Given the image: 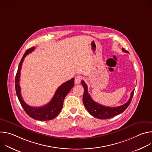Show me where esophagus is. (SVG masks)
<instances>
[{"instance_id": "obj_1", "label": "esophagus", "mask_w": 152, "mask_h": 152, "mask_svg": "<svg viewBox=\"0 0 152 152\" xmlns=\"http://www.w3.org/2000/svg\"><path fill=\"white\" fill-rule=\"evenodd\" d=\"M82 80V77L80 76H77L75 77V84H79Z\"/></svg>"}]
</instances>
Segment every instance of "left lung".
Here are the masks:
<instances>
[{"instance_id":"8db88e82","label":"left lung","mask_w":152,"mask_h":152,"mask_svg":"<svg viewBox=\"0 0 152 152\" xmlns=\"http://www.w3.org/2000/svg\"><path fill=\"white\" fill-rule=\"evenodd\" d=\"M122 50L124 52H127V51L123 48H122ZM81 83L84 89L82 100L83 104L86 110L92 116L99 119L111 118L122 113L131 103L134 93V90L131 93L130 99L125 104L117 107H108L94 102L88 93L87 85L83 80L81 81Z\"/></svg>"}]
</instances>
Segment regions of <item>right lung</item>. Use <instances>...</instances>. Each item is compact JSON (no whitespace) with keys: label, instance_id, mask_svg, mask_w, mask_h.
Instances as JSON below:
<instances>
[{"label":"right lung","instance_id":"1","mask_svg":"<svg viewBox=\"0 0 152 152\" xmlns=\"http://www.w3.org/2000/svg\"><path fill=\"white\" fill-rule=\"evenodd\" d=\"M34 49L35 47H32L27 50L20 62L15 79L16 94L21 105L22 106L25 111L29 117L35 120L39 121L50 120L57 117L61 112L63 106V102L65 97L73 87L75 84V79L72 78V79L64 82L61 86H59L56 91L52 99L46 105L41 107H32L27 104L24 102L21 95V88L19 85L20 71L25 58L29 53L34 51Z\"/></svg>","mask_w":152,"mask_h":152}]
</instances>
